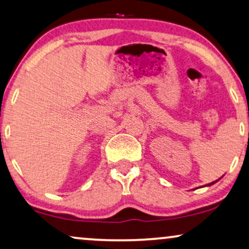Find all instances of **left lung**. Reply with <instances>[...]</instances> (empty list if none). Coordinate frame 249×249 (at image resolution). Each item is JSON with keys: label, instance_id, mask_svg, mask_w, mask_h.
Here are the masks:
<instances>
[{"label": "left lung", "instance_id": "left-lung-1", "mask_svg": "<svg viewBox=\"0 0 249 249\" xmlns=\"http://www.w3.org/2000/svg\"><path fill=\"white\" fill-rule=\"evenodd\" d=\"M221 178H222V177H221ZM221 178L216 179V180H214V182H212V183H209V184H206V185H203V186H211V185H213V184H215L216 182H218V180H219V179H221ZM203 186H202V188H203Z\"/></svg>", "mask_w": 249, "mask_h": 249}]
</instances>
